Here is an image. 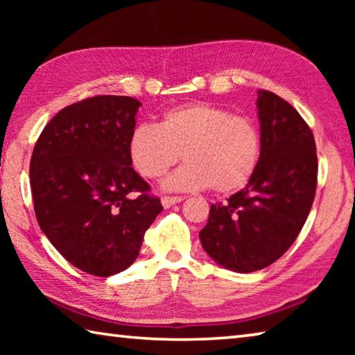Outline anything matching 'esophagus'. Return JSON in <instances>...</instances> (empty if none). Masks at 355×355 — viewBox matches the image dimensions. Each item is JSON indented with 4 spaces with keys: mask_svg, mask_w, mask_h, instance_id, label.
<instances>
[{
    "mask_svg": "<svg viewBox=\"0 0 355 355\" xmlns=\"http://www.w3.org/2000/svg\"><path fill=\"white\" fill-rule=\"evenodd\" d=\"M183 200L182 196H164L161 197V203H163L164 208H171L172 205H175V203H180Z\"/></svg>",
    "mask_w": 355,
    "mask_h": 355,
    "instance_id": "esophagus-1",
    "label": "esophagus"
}]
</instances>
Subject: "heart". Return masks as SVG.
Segmentation results:
<instances>
[{
  "label": "heart",
  "instance_id": "obj_1",
  "mask_svg": "<svg viewBox=\"0 0 355 355\" xmlns=\"http://www.w3.org/2000/svg\"><path fill=\"white\" fill-rule=\"evenodd\" d=\"M131 164L142 177H163L183 156L186 163L167 177V191L213 186L227 194L244 188L260 163L261 137L250 119L209 103H188L164 112L158 127L141 123L128 139Z\"/></svg>",
  "mask_w": 355,
  "mask_h": 355
}]
</instances>
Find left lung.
<instances>
[{
    "mask_svg": "<svg viewBox=\"0 0 355 355\" xmlns=\"http://www.w3.org/2000/svg\"><path fill=\"white\" fill-rule=\"evenodd\" d=\"M261 156L245 188L209 208L199 236L213 260L235 272H254L290 249L313 205L315 137L294 107L258 91Z\"/></svg>",
    "mask_w": 355,
    "mask_h": 355,
    "instance_id": "8db88e82",
    "label": "left lung"
}]
</instances>
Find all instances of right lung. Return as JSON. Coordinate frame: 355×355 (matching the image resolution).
<instances>
[{"label":"right lung","instance_id":"right-lung-1","mask_svg":"<svg viewBox=\"0 0 355 355\" xmlns=\"http://www.w3.org/2000/svg\"><path fill=\"white\" fill-rule=\"evenodd\" d=\"M139 101L98 95L59 111L29 166L34 211L50 243L81 271L110 277L139 255L163 207L131 167L128 139Z\"/></svg>","mask_w":355,"mask_h":355}]
</instances>
